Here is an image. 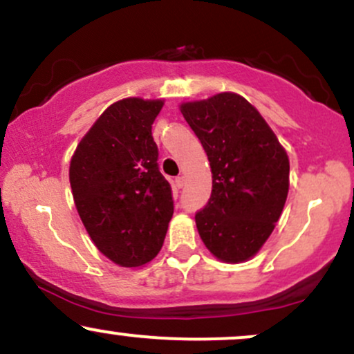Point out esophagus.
<instances>
[{"mask_svg":"<svg viewBox=\"0 0 354 354\" xmlns=\"http://www.w3.org/2000/svg\"><path fill=\"white\" fill-rule=\"evenodd\" d=\"M185 183H186V180L183 176H178L176 180H174V185H176V188H183V186H185Z\"/></svg>","mask_w":354,"mask_h":354,"instance_id":"obj_1","label":"esophagus"}]
</instances>
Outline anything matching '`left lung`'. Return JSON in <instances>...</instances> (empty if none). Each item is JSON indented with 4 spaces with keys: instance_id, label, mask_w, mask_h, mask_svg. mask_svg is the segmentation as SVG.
Listing matches in <instances>:
<instances>
[{
    "instance_id": "obj_1",
    "label": "left lung",
    "mask_w": 354,
    "mask_h": 354,
    "mask_svg": "<svg viewBox=\"0 0 354 354\" xmlns=\"http://www.w3.org/2000/svg\"><path fill=\"white\" fill-rule=\"evenodd\" d=\"M208 154L213 189L196 213L206 248L225 263L250 259L273 233L290 188V160L258 109L236 93L181 104Z\"/></svg>"
}]
</instances>
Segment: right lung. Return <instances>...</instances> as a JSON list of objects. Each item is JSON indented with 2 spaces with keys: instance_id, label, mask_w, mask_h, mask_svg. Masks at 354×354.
Listing matches in <instances>:
<instances>
[{
  "instance_id": "add662e5",
  "label": "right lung",
  "mask_w": 354,
  "mask_h": 354,
  "mask_svg": "<svg viewBox=\"0 0 354 354\" xmlns=\"http://www.w3.org/2000/svg\"><path fill=\"white\" fill-rule=\"evenodd\" d=\"M161 100L126 98L104 109L71 158L70 183L89 238L124 268L160 253L173 216L171 186L158 168L151 124Z\"/></svg>"
}]
</instances>
